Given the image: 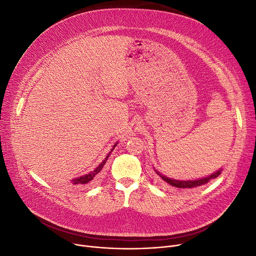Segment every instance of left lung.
<instances>
[{
	"mask_svg": "<svg viewBox=\"0 0 256 256\" xmlns=\"http://www.w3.org/2000/svg\"><path fill=\"white\" fill-rule=\"evenodd\" d=\"M222 170H218L214 173H212V176H208V178H200V180H172V178H166L165 176H163V174H160V172H158L156 170V173L158 174V176L162 178L165 182H167L169 186H172L174 188H182V189H190V188H196V186H202V184H208L210 180L212 178H216L217 176H219L221 174Z\"/></svg>",
	"mask_w": 256,
	"mask_h": 256,
	"instance_id": "obj_1",
	"label": "left lung"
}]
</instances>
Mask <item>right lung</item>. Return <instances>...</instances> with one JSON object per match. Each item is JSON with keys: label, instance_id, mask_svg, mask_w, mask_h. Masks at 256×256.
Here are the masks:
<instances>
[{"label": "right lung", "instance_id": "add662e5", "mask_svg": "<svg viewBox=\"0 0 256 256\" xmlns=\"http://www.w3.org/2000/svg\"><path fill=\"white\" fill-rule=\"evenodd\" d=\"M115 146H116V144L113 146V148L111 150V152H109V154H108L106 158H104V160H102V162L96 168L94 169L93 171H91L90 173H88V174H85V176H80V178H74V180H72V184H76V186H82V184H88V182H90L94 178H96L98 174L102 171V169L104 168V165L106 164V160H108V158L110 156V154L113 152V150L115 148Z\"/></svg>", "mask_w": 256, "mask_h": 256}]
</instances>
